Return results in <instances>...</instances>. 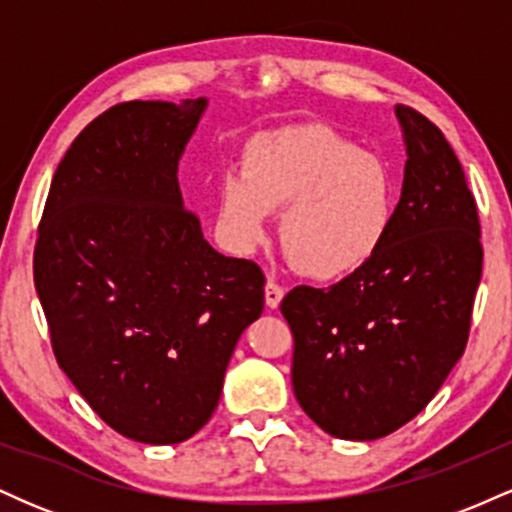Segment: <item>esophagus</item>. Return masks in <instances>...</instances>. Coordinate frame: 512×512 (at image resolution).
<instances>
[{
	"label": "esophagus",
	"instance_id": "1",
	"mask_svg": "<svg viewBox=\"0 0 512 512\" xmlns=\"http://www.w3.org/2000/svg\"><path fill=\"white\" fill-rule=\"evenodd\" d=\"M281 298H284V289L276 281L269 279L267 286H264V301H267L269 308H279Z\"/></svg>",
	"mask_w": 512,
	"mask_h": 512
}]
</instances>
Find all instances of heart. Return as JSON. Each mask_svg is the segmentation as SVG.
Returning a JSON list of instances; mask_svg holds the SVG:
<instances>
[{
	"label": "heart",
	"instance_id": "heart-1",
	"mask_svg": "<svg viewBox=\"0 0 512 512\" xmlns=\"http://www.w3.org/2000/svg\"><path fill=\"white\" fill-rule=\"evenodd\" d=\"M395 187L378 156L322 125L286 127L250 146L243 173L219 185V223L238 252L267 243L284 211L281 243L305 276L337 281L363 269L390 231Z\"/></svg>",
	"mask_w": 512,
	"mask_h": 512
}]
</instances>
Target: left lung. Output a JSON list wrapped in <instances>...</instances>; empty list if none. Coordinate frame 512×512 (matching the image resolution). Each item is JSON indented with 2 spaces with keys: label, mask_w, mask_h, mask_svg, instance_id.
Masks as SVG:
<instances>
[{
  "label": "left lung",
  "mask_w": 512,
  "mask_h": 512,
  "mask_svg": "<svg viewBox=\"0 0 512 512\" xmlns=\"http://www.w3.org/2000/svg\"><path fill=\"white\" fill-rule=\"evenodd\" d=\"M407 144L402 197L366 267L281 301L291 383L325 433L375 440L436 397L469 339L481 228L462 163L428 117L397 105Z\"/></svg>",
  "instance_id": "8db88e82"
}]
</instances>
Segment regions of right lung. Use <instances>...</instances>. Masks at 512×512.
Listing matches in <instances>:
<instances>
[{"label": "right lung", "mask_w": 512, "mask_h": 512, "mask_svg": "<svg viewBox=\"0 0 512 512\" xmlns=\"http://www.w3.org/2000/svg\"><path fill=\"white\" fill-rule=\"evenodd\" d=\"M207 98L117 103L52 178L33 279L57 363L98 416L149 445L192 438L219 404L264 274L216 252L182 207L178 161Z\"/></svg>", "instance_id": "obj_1"}]
</instances>
